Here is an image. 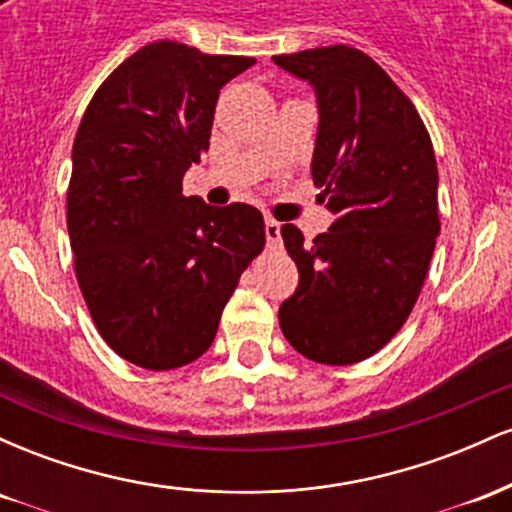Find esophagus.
<instances>
[{
	"label": "esophagus",
	"mask_w": 512,
	"mask_h": 512,
	"mask_svg": "<svg viewBox=\"0 0 512 512\" xmlns=\"http://www.w3.org/2000/svg\"><path fill=\"white\" fill-rule=\"evenodd\" d=\"M264 233H267V248L279 250L281 248V223L274 219L264 221Z\"/></svg>",
	"instance_id": "1"
}]
</instances>
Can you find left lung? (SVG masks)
I'll list each match as a JSON object with an SVG mask.
<instances>
[{
	"mask_svg": "<svg viewBox=\"0 0 512 512\" xmlns=\"http://www.w3.org/2000/svg\"><path fill=\"white\" fill-rule=\"evenodd\" d=\"M274 62L315 86L313 180L334 214L313 243L293 223L281 228L301 281L279 325L310 361L351 366L402 330L424 286L440 233L431 134L366 52L327 45Z\"/></svg>",
	"mask_w": 512,
	"mask_h": 512,
	"instance_id": "1",
	"label": "left lung"
}]
</instances>
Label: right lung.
Listing matches in <instances>:
<instances>
[{
    "instance_id": "1",
    "label": "right lung",
    "mask_w": 512,
    "mask_h": 512,
    "mask_svg": "<svg viewBox=\"0 0 512 512\" xmlns=\"http://www.w3.org/2000/svg\"><path fill=\"white\" fill-rule=\"evenodd\" d=\"M252 64L158 40L127 57L81 117L67 187L76 281L105 344L139 368L202 356L264 250L255 207L182 195V175L209 149L221 86Z\"/></svg>"
}]
</instances>
